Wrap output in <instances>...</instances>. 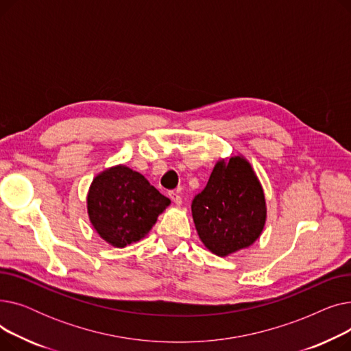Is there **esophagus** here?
<instances>
[{
  "label": "esophagus",
  "mask_w": 351,
  "mask_h": 351,
  "mask_svg": "<svg viewBox=\"0 0 351 351\" xmlns=\"http://www.w3.org/2000/svg\"><path fill=\"white\" fill-rule=\"evenodd\" d=\"M168 195H169V197L172 199V202H173L175 205H180V204H182V197H180V195H179L178 192H175V191H171Z\"/></svg>",
  "instance_id": "obj_1"
}]
</instances>
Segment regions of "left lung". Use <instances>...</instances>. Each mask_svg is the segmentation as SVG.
Wrapping results in <instances>:
<instances>
[{
    "mask_svg": "<svg viewBox=\"0 0 351 351\" xmlns=\"http://www.w3.org/2000/svg\"><path fill=\"white\" fill-rule=\"evenodd\" d=\"M265 196L252 166L241 156L220 160L208 185L192 200V216L200 241L217 256L250 246L261 236Z\"/></svg>",
    "mask_w": 351,
    "mask_h": 351,
    "instance_id": "obj_1",
    "label": "left lung"
}]
</instances>
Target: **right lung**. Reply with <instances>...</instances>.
<instances>
[{"label":"right lung","mask_w":351,"mask_h":351,"mask_svg":"<svg viewBox=\"0 0 351 351\" xmlns=\"http://www.w3.org/2000/svg\"><path fill=\"white\" fill-rule=\"evenodd\" d=\"M171 200L147 179L126 166L98 175L89 188L88 215L92 226L108 243L125 247L152 229Z\"/></svg>","instance_id":"1"}]
</instances>
